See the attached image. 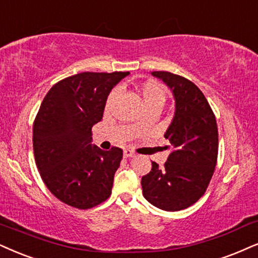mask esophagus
<instances>
[{"label":"esophagus","instance_id":"1","mask_svg":"<svg viewBox=\"0 0 258 258\" xmlns=\"http://www.w3.org/2000/svg\"><path fill=\"white\" fill-rule=\"evenodd\" d=\"M135 156L136 153L131 151V150H125V151H123V157L125 158H131V157H135Z\"/></svg>","mask_w":258,"mask_h":258}]
</instances>
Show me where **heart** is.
<instances>
[{"mask_svg": "<svg viewBox=\"0 0 258 258\" xmlns=\"http://www.w3.org/2000/svg\"><path fill=\"white\" fill-rule=\"evenodd\" d=\"M138 93L142 96L143 102L146 108H150V107H162L164 105L165 97H167V89L163 86L162 83L157 82V81H146V82L142 83L138 87ZM119 95L118 89H114L110 91L108 95V99H107L106 102V108H109L114 102V100L116 99ZM143 125L142 121L136 122V127H140Z\"/></svg>", "mask_w": 258, "mask_h": 258, "instance_id": "1", "label": "heart"}]
</instances>
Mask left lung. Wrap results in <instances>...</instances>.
Segmentation results:
<instances>
[{"label": "left lung", "mask_w": 258, "mask_h": 258, "mask_svg": "<svg viewBox=\"0 0 258 258\" xmlns=\"http://www.w3.org/2000/svg\"><path fill=\"white\" fill-rule=\"evenodd\" d=\"M170 88L175 114L164 138L170 150L167 162L142 177L143 195L161 210L175 212L195 204L205 194L218 157L216 116L202 91L187 78L168 71H153Z\"/></svg>", "instance_id": "1"}]
</instances>
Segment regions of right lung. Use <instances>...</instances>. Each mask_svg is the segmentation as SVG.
Here are the masks:
<instances>
[{
  "label": "right lung",
  "instance_id": "right-lung-1",
  "mask_svg": "<svg viewBox=\"0 0 258 258\" xmlns=\"http://www.w3.org/2000/svg\"><path fill=\"white\" fill-rule=\"evenodd\" d=\"M130 73H81L54 84L33 125L35 163L48 190L69 206L88 210L112 193L122 150L91 144L110 90Z\"/></svg>",
  "mask_w": 258,
  "mask_h": 258
}]
</instances>
